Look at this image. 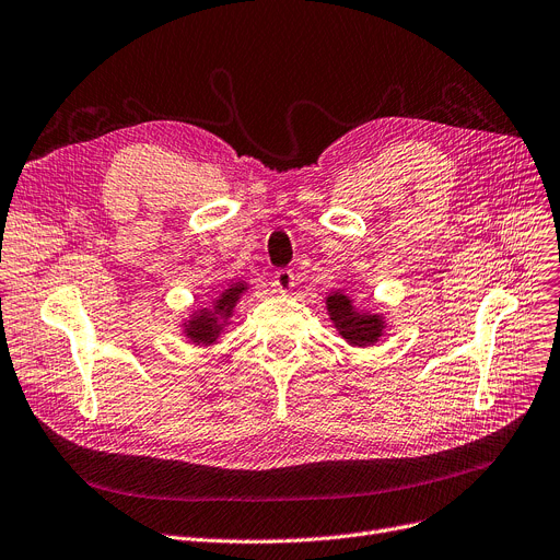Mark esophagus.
<instances>
[{
    "label": "esophagus",
    "instance_id": "34e87169",
    "mask_svg": "<svg viewBox=\"0 0 560 560\" xmlns=\"http://www.w3.org/2000/svg\"><path fill=\"white\" fill-rule=\"evenodd\" d=\"M275 288L279 293H290V290L295 288V272L293 270H279L275 272Z\"/></svg>",
    "mask_w": 560,
    "mask_h": 560
}]
</instances>
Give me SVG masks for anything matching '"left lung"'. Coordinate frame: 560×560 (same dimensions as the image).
<instances>
[{"instance_id": "obj_1", "label": "left lung", "mask_w": 560, "mask_h": 560, "mask_svg": "<svg viewBox=\"0 0 560 560\" xmlns=\"http://www.w3.org/2000/svg\"><path fill=\"white\" fill-rule=\"evenodd\" d=\"M325 306L338 336L352 348H371L386 331V320L382 313L359 308L343 290H334L331 295H327Z\"/></svg>"}]
</instances>
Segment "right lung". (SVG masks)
<instances>
[{"mask_svg": "<svg viewBox=\"0 0 560 560\" xmlns=\"http://www.w3.org/2000/svg\"><path fill=\"white\" fill-rule=\"evenodd\" d=\"M247 290H249L247 281H235L226 290H222V293L217 295L210 304L194 308L189 313V318L180 323L183 334L189 343L199 348L214 346L217 340L222 338L224 329L231 325L235 304L240 302L242 295L247 293Z\"/></svg>", "mask_w": 560, "mask_h": 560, "instance_id": "obj_1", "label": "right lung"}]
</instances>
